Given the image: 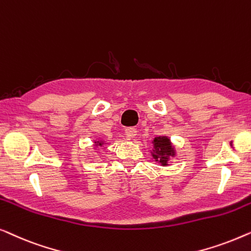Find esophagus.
<instances>
[{"label":"esophagus","instance_id":"obj_1","mask_svg":"<svg viewBox=\"0 0 251 251\" xmlns=\"http://www.w3.org/2000/svg\"><path fill=\"white\" fill-rule=\"evenodd\" d=\"M125 134L128 139H133V137H135L137 135V130L135 128H133V127H128V128L125 129Z\"/></svg>","mask_w":251,"mask_h":251}]
</instances>
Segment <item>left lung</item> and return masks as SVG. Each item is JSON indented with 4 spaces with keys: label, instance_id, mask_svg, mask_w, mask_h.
Instances as JSON below:
<instances>
[{
    "label": "left lung",
    "instance_id": "obj_1",
    "mask_svg": "<svg viewBox=\"0 0 251 251\" xmlns=\"http://www.w3.org/2000/svg\"><path fill=\"white\" fill-rule=\"evenodd\" d=\"M152 143V157L162 166H167L169 158L175 156V149L172 146L171 140L167 136H157L154 137Z\"/></svg>",
    "mask_w": 251,
    "mask_h": 251
}]
</instances>
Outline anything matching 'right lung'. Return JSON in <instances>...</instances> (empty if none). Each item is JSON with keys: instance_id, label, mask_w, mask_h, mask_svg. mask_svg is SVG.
Returning a JSON list of instances; mask_svg holds the SVG:
<instances>
[{"instance_id": "add662e5", "label": "right lung", "mask_w": 251, "mask_h": 251, "mask_svg": "<svg viewBox=\"0 0 251 251\" xmlns=\"http://www.w3.org/2000/svg\"><path fill=\"white\" fill-rule=\"evenodd\" d=\"M95 143H97V144H95V146H102V144H103V143L101 142V141H98V142H95Z\"/></svg>"}]
</instances>
